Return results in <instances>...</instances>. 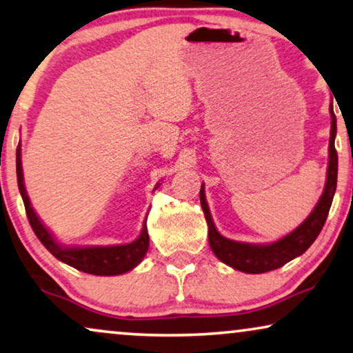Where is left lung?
I'll return each mask as SVG.
<instances>
[{
    "label": "left lung",
    "mask_w": 353,
    "mask_h": 353,
    "mask_svg": "<svg viewBox=\"0 0 353 353\" xmlns=\"http://www.w3.org/2000/svg\"><path fill=\"white\" fill-rule=\"evenodd\" d=\"M336 139V115L331 105V137H330V163H327L326 185L320 201L316 203L315 210L310 216L296 228L294 232L288 233L281 240L270 245H250V243H240L228 240L216 230L214 222L211 219L210 208H208L205 190H200V201L203 212H205L208 222V236H210V246L217 259L224 264L233 267L235 270L245 272V274H264L275 269H280L294 259V257L304 254L309 250L315 238L323 228L327 212H330L332 196L336 192L337 183V152L334 147Z\"/></svg>",
    "instance_id": "1"
}]
</instances>
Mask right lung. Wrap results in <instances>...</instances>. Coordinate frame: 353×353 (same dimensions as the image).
I'll return each mask as SVG.
<instances>
[{"label":"right lung","instance_id":"right-lung-1","mask_svg":"<svg viewBox=\"0 0 353 353\" xmlns=\"http://www.w3.org/2000/svg\"><path fill=\"white\" fill-rule=\"evenodd\" d=\"M16 170L19 190H21L23 205H26L30 225H32L38 240L43 243L44 248H46L56 259L62 261L63 264L70 267H75L77 270H81L84 274L103 276L125 274V272L132 270L134 267L143 259V256H145V252L148 250V233L145 224H143L142 232L137 240L129 243V245L91 248H65L59 245V243L54 240L51 233H49L48 228L41 224V221L38 219L32 205H30L26 185H23L21 147H17L16 153Z\"/></svg>","mask_w":353,"mask_h":353}]
</instances>
